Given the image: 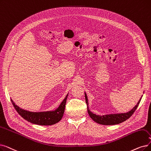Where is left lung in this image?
Here are the masks:
<instances>
[{
  "mask_svg": "<svg viewBox=\"0 0 151 151\" xmlns=\"http://www.w3.org/2000/svg\"><path fill=\"white\" fill-rule=\"evenodd\" d=\"M141 98L138 101V102H137L136 106L132 110H130L129 112H128L127 113L119 114H110V115L99 116V115H97L96 114H93L89 110L88 97H87L86 94L85 93V99H86L88 112V114H89L90 117L96 123L101 124H104V125H114V124H119V123H121L124 121H126L127 120H128L129 118H130L131 116H132L134 114L135 110L137 109V107H138L139 104L141 102Z\"/></svg>",
  "mask_w": 151,
  "mask_h": 151,
  "instance_id": "obj_1",
  "label": "left lung"
}]
</instances>
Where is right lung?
I'll list each match as a JSON object with an SVG mask.
<instances>
[{
  "instance_id": "right-lung-1",
  "label": "right lung",
  "mask_w": 151,
  "mask_h": 151,
  "mask_svg": "<svg viewBox=\"0 0 151 151\" xmlns=\"http://www.w3.org/2000/svg\"><path fill=\"white\" fill-rule=\"evenodd\" d=\"M67 97L68 94L60 104V106L55 110L52 111V112H32L23 110L15 105L12 99L11 101L17 112L24 120L33 124H39V125H52L60 121L62 119L64 114Z\"/></svg>"
}]
</instances>
